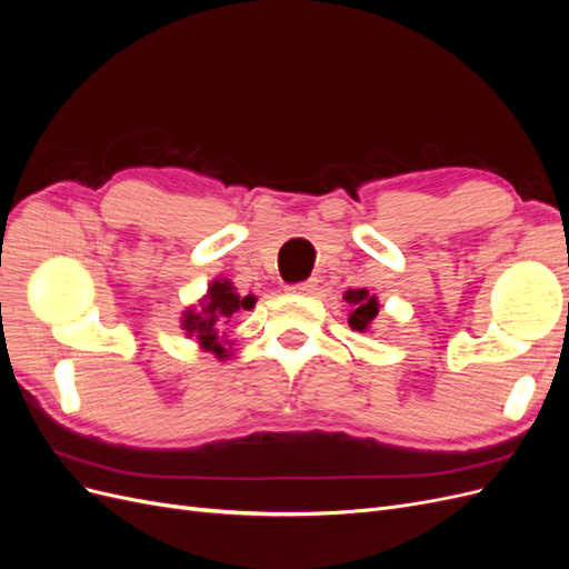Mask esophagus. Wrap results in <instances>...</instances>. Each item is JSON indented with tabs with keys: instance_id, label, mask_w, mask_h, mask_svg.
<instances>
[{
	"instance_id": "esophagus-1",
	"label": "esophagus",
	"mask_w": 569,
	"mask_h": 569,
	"mask_svg": "<svg viewBox=\"0 0 569 569\" xmlns=\"http://www.w3.org/2000/svg\"><path fill=\"white\" fill-rule=\"evenodd\" d=\"M316 289H318V280H306V282H297V284H291L289 287V291L291 295H301V297H308V295H316Z\"/></svg>"
}]
</instances>
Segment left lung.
<instances>
[{"mask_svg": "<svg viewBox=\"0 0 569 569\" xmlns=\"http://www.w3.org/2000/svg\"><path fill=\"white\" fill-rule=\"evenodd\" d=\"M343 301L351 303L349 325L356 332H366L375 316L380 313V303H377L372 295H368V289H349L347 295H343Z\"/></svg>", "mask_w": 569, "mask_h": 569, "instance_id": "1", "label": "left lung"}]
</instances>
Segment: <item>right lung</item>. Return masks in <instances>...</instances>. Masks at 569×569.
<instances>
[{
  "instance_id": "obj_1",
  "label": "right lung",
  "mask_w": 569,
  "mask_h": 569,
  "mask_svg": "<svg viewBox=\"0 0 569 569\" xmlns=\"http://www.w3.org/2000/svg\"><path fill=\"white\" fill-rule=\"evenodd\" d=\"M253 297H239L237 289L230 280H213L206 297L199 301V308L192 306L182 313V330L189 339H194L203 351H211L216 358L226 360L230 356L226 339V327L237 313L253 308Z\"/></svg>"
}]
</instances>
